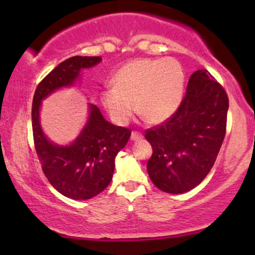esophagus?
<instances>
[{"instance_id": "34e87169", "label": "esophagus", "mask_w": 255, "mask_h": 255, "mask_svg": "<svg viewBox=\"0 0 255 255\" xmlns=\"http://www.w3.org/2000/svg\"><path fill=\"white\" fill-rule=\"evenodd\" d=\"M142 138V134L141 133H139V132H135V131H133L131 133V139L133 141H137V140H140V139Z\"/></svg>"}]
</instances>
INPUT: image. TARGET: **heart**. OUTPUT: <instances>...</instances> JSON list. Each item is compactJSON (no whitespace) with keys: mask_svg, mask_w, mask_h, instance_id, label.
<instances>
[{"mask_svg":"<svg viewBox=\"0 0 255 255\" xmlns=\"http://www.w3.org/2000/svg\"><path fill=\"white\" fill-rule=\"evenodd\" d=\"M184 73L176 59H135L118 69L113 87L102 94L111 121L127 124L135 109L149 123H162L173 116L183 95Z\"/></svg>","mask_w":255,"mask_h":255,"instance_id":"b5f03b06","label":"heart"}]
</instances>
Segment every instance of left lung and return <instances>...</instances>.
Segmentation results:
<instances>
[{
    "mask_svg": "<svg viewBox=\"0 0 255 255\" xmlns=\"http://www.w3.org/2000/svg\"><path fill=\"white\" fill-rule=\"evenodd\" d=\"M228 109V95L214 76L194 72L176 113L145 132L153 148L147 173L160 190L182 194L205 179L224 140Z\"/></svg>",
    "mask_w": 255,
    "mask_h": 255,
    "instance_id": "8db88e82",
    "label": "left lung"
}]
</instances>
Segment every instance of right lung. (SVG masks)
Returning a JSON list of instances; mask_svg holds the SVG:
<instances>
[{
	"instance_id": "obj_1",
	"label": "right lung",
	"mask_w": 255,
	"mask_h": 255,
	"mask_svg": "<svg viewBox=\"0 0 255 255\" xmlns=\"http://www.w3.org/2000/svg\"><path fill=\"white\" fill-rule=\"evenodd\" d=\"M101 61V57L68 58L45 76L36 88L32 101L33 140L41 168L48 182L72 200H89L109 186L115 158L127 145L131 130L109 123L99 107L89 103L88 121L80 134L69 145H58L43 132L40 106L55 90L74 85L82 69L94 67Z\"/></svg>"
}]
</instances>
